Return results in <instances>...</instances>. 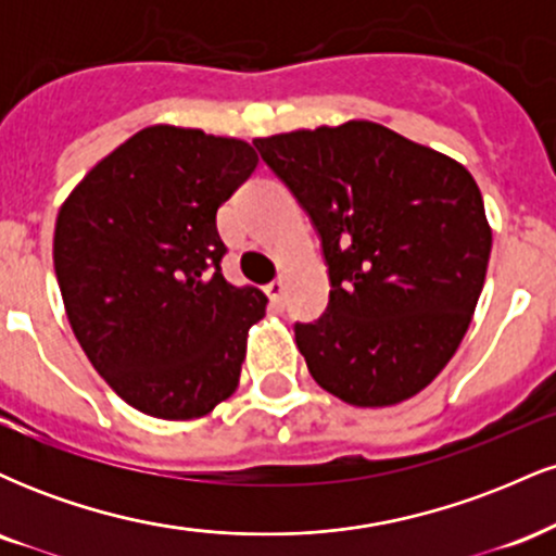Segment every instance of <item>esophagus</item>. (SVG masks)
<instances>
[{
  "mask_svg": "<svg viewBox=\"0 0 556 556\" xmlns=\"http://www.w3.org/2000/svg\"><path fill=\"white\" fill-rule=\"evenodd\" d=\"M266 295L274 305H282L285 303V282L282 279H274L271 285H266Z\"/></svg>",
  "mask_w": 556,
  "mask_h": 556,
  "instance_id": "obj_1",
  "label": "esophagus"
}]
</instances>
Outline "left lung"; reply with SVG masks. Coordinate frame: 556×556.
<instances>
[{
	"label": "left lung",
	"instance_id": "8db88e82",
	"mask_svg": "<svg viewBox=\"0 0 556 556\" xmlns=\"http://www.w3.org/2000/svg\"><path fill=\"white\" fill-rule=\"evenodd\" d=\"M253 146L329 266L327 311L295 324L316 384L355 407L418 394L460 348L486 279L491 227L470 172L368 119Z\"/></svg>",
	"mask_w": 556,
	"mask_h": 556
}]
</instances>
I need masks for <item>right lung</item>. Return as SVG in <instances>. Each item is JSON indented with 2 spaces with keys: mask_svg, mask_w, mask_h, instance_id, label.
<instances>
[{
  "mask_svg": "<svg viewBox=\"0 0 556 556\" xmlns=\"http://www.w3.org/2000/svg\"><path fill=\"white\" fill-rule=\"evenodd\" d=\"M253 146L154 125L62 203L54 271L91 366L146 416L190 420L238 389L256 287L222 277L216 212L256 169Z\"/></svg>",
  "mask_w": 556,
  "mask_h": 556,
  "instance_id": "obj_1",
  "label": "right lung"
}]
</instances>
